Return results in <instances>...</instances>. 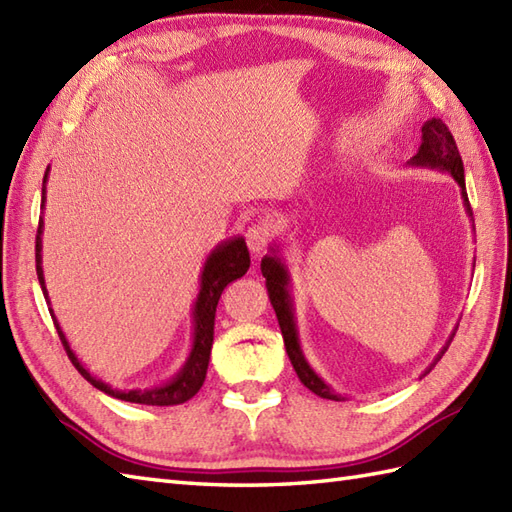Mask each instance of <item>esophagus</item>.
I'll list each match as a JSON object with an SVG mask.
<instances>
[{
    "label": "esophagus",
    "mask_w": 512,
    "mask_h": 512,
    "mask_svg": "<svg viewBox=\"0 0 512 512\" xmlns=\"http://www.w3.org/2000/svg\"><path fill=\"white\" fill-rule=\"evenodd\" d=\"M268 242H270V227H268V224H261L259 222V224H253V227L248 229L246 244H248V248H251L255 255L264 253Z\"/></svg>",
    "instance_id": "1"
}]
</instances>
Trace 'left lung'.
<instances>
[{"mask_svg":"<svg viewBox=\"0 0 512 512\" xmlns=\"http://www.w3.org/2000/svg\"><path fill=\"white\" fill-rule=\"evenodd\" d=\"M423 133V141L419 152L408 161V165H414V168H430V170H438V172H447L451 174V178L458 183L460 187V196H462V205H465L469 216L471 213V205H469V196H467V185H465V168H462V159L454 137H451L449 128L443 124V120L438 117H432L427 120L421 128ZM261 275L266 277V288H268V299L270 305L275 307V314L279 320L281 327V336L285 342V351H288V358L294 366L296 375H299L301 384L305 388H310L314 395L323 397V399H331V401H344V397L336 395L331 390L329 384H325L323 379L316 375L314 368L307 364L301 342H299V329H296V318H294V301H292V292H290V270L285 266V261L279 255V246H270V253L261 259ZM458 329V327H456ZM456 331H451V336L447 340L445 347L441 349V353L436 355V360L425 368L423 375L432 371L436 366V362L443 358V353L447 351L449 342L454 340Z\"/></svg>","mask_w":512,"mask_h":512,"instance_id":"left-lung-1","label":"left lung"}]
</instances>
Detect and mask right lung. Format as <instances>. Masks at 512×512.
Here are the masks:
<instances>
[{
    "label": "right lung",
    "mask_w": 512,
    "mask_h": 512,
    "mask_svg": "<svg viewBox=\"0 0 512 512\" xmlns=\"http://www.w3.org/2000/svg\"><path fill=\"white\" fill-rule=\"evenodd\" d=\"M47 174H50V168H47V172L43 176L41 207H45ZM41 235H43V218H39V231H37V275H39L41 290L47 299V288H45V277H43V266H41L43 264ZM248 266H251V255H248L246 242L240 235L231 237V240H224L209 253L205 266H202V272H200V290H198L194 310H192V318H194L192 351H189L185 364L181 366V371H178L172 379H168L165 384L152 386V388L117 390V388H111L109 384H104L102 379L93 377L87 368L82 366V362L76 358V353L71 351L52 307H50V314H52L56 331H58V336H61V342L69 355L71 364L78 368V373L85 377L91 386H95L115 399L130 401V403H144V406H178V403H185L187 399H192L200 390V386L205 384L211 344H213V323H216V307L220 301V294L231 281L244 277ZM47 305H50V299H47Z\"/></svg>",
    "instance_id": "1"
}]
</instances>
